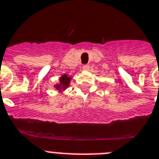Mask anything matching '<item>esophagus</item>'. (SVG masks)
Segmentation results:
<instances>
[{"instance_id": "esophagus-1", "label": "esophagus", "mask_w": 159, "mask_h": 159, "mask_svg": "<svg viewBox=\"0 0 159 159\" xmlns=\"http://www.w3.org/2000/svg\"><path fill=\"white\" fill-rule=\"evenodd\" d=\"M82 69H83V70H89V65L83 66Z\"/></svg>"}]
</instances>
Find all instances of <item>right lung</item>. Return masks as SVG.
<instances>
[{
  "mask_svg": "<svg viewBox=\"0 0 159 159\" xmlns=\"http://www.w3.org/2000/svg\"><path fill=\"white\" fill-rule=\"evenodd\" d=\"M70 80H71V78L68 76L66 74L62 75L61 76V78L59 79V84L54 85V87L56 88V89H57L58 91H64V90H65L66 89H67L68 86L70 85Z\"/></svg>",
  "mask_w": 159,
  "mask_h": 159,
  "instance_id": "right-lung-1",
  "label": "right lung"
}]
</instances>
